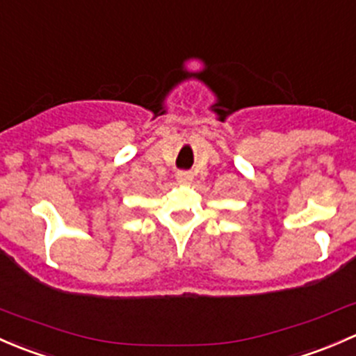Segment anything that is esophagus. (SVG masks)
I'll return each instance as SVG.
<instances>
[{"label":"esophagus","mask_w":356,"mask_h":356,"mask_svg":"<svg viewBox=\"0 0 356 356\" xmlns=\"http://www.w3.org/2000/svg\"><path fill=\"white\" fill-rule=\"evenodd\" d=\"M175 177H177L179 182H184V184H188V182L193 181V172H186V170H181L175 174Z\"/></svg>","instance_id":"34e87169"}]
</instances>
